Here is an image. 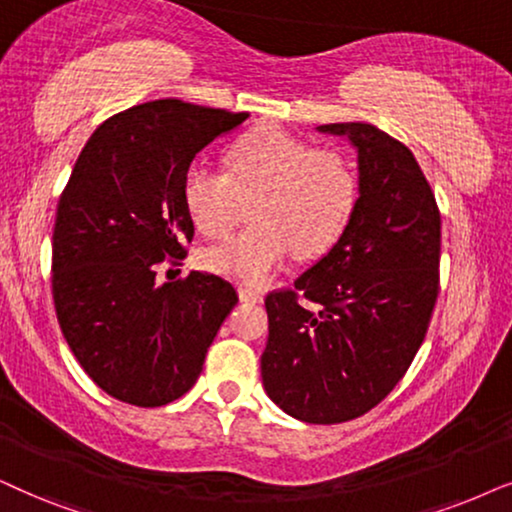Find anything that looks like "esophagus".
Here are the masks:
<instances>
[{
	"label": "esophagus",
	"mask_w": 512,
	"mask_h": 512,
	"mask_svg": "<svg viewBox=\"0 0 512 512\" xmlns=\"http://www.w3.org/2000/svg\"><path fill=\"white\" fill-rule=\"evenodd\" d=\"M240 298L242 301H251V303H261L263 301V294L256 289H249V287H240Z\"/></svg>",
	"instance_id": "34e87169"
}]
</instances>
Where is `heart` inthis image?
Returning a JSON list of instances; mask_svg holds the SVG:
<instances>
[{
  "instance_id": "1",
  "label": "heart",
  "mask_w": 512,
  "mask_h": 512,
  "mask_svg": "<svg viewBox=\"0 0 512 512\" xmlns=\"http://www.w3.org/2000/svg\"><path fill=\"white\" fill-rule=\"evenodd\" d=\"M247 230L202 254L211 272L261 287L298 254L327 249L355 209L357 174L338 148H315L280 126L242 136L225 157V169L195 162L183 181L185 209L207 237H223L242 216V199H254Z\"/></svg>"
}]
</instances>
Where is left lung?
Returning a JSON list of instances; mask_svg holds the SVG:
<instances>
[{"instance_id": "left-lung-1", "label": "left lung", "mask_w": 512, "mask_h": 512, "mask_svg": "<svg viewBox=\"0 0 512 512\" xmlns=\"http://www.w3.org/2000/svg\"><path fill=\"white\" fill-rule=\"evenodd\" d=\"M317 131L357 150L360 197L334 247L265 298L261 376L282 411L327 426L367 414L407 374L440 291L442 223L407 145L364 122Z\"/></svg>"}]
</instances>
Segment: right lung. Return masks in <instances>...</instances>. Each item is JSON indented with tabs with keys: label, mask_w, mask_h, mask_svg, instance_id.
<instances>
[{
	"label": "right lung",
	"mask_w": 512,
	"mask_h": 512,
	"mask_svg": "<svg viewBox=\"0 0 512 512\" xmlns=\"http://www.w3.org/2000/svg\"><path fill=\"white\" fill-rule=\"evenodd\" d=\"M249 115L162 98L112 115L86 141L56 211L58 324L91 381L119 402L162 407L195 386L237 291L181 263L195 225L183 202L192 159Z\"/></svg>",
	"instance_id": "add662e5"
}]
</instances>
